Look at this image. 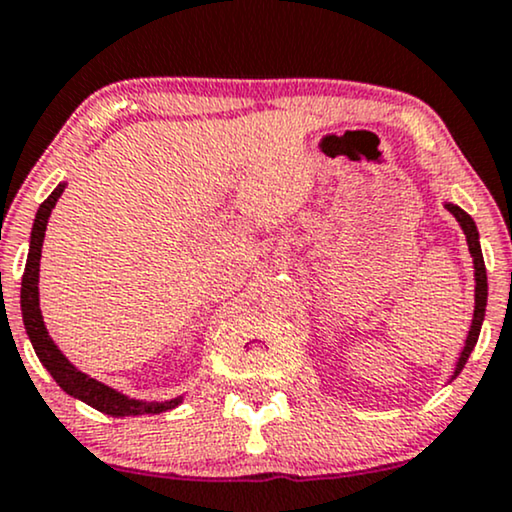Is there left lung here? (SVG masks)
<instances>
[{"mask_svg":"<svg viewBox=\"0 0 512 512\" xmlns=\"http://www.w3.org/2000/svg\"><path fill=\"white\" fill-rule=\"evenodd\" d=\"M446 209L453 214L455 221H458V224H460V229H463V233H465L467 250H470L472 267H474V312H472V324H470V331H467V336H465V346H463V350H460L458 360H455L451 379H448V381H453L460 372H463L467 357H470L474 346H477L479 331H482V322H484L486 295H489V286H486V267H484V257H482V245H479L477 224H474V219L465 212V209H460L458 205H453V202H446Z\"/></svg>","mask_w":512,"mask_h":512,"instance_id":"obj_1","label":"left lung"}]
</instances>
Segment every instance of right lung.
Returning <instances> with one entry per match:
<instances>
[{
    "label": "right lung",
    "mask_w": 512,
    "mask_h": 512,
    "mask_svg": "<svg viewBox=\"0 0 512 512\" xmlns=\"http://www.w3.org/2000/svg\"><path fill=\"white\" fill-rule=\"evenodd\" d=\"M66 183H59L52 190V195L42 202L38 214H35L33 231H30V248H28V262L26 272L21 279V315L23 326H26V334L33 343L35 355L40 357L42 367L52 374V379L64 389L69 396L83 400L90 408L104 412V415L112 417H135V415H157V412L174 410L183 403L186 396H176L171 400H138L126 396V393L112 389V386L102 384L90 374L80 372L73 362L61 353L57 343L49 336L45 319H42L40 310V257H42V243H45V231L49 214H52L54 205L64 193Z\"/></svg>",
    "instance_id": "obj_1"
}]
</instances>
